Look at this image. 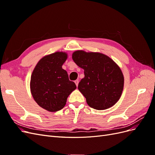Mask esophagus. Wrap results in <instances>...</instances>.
Masks as SVG:
<instances>
[{"label":"esophagus","instance_id":"1","mask_svg":"<svg viewBox=\"0 0 155 155\" xmlns=\"http://www.w3.org/2000/svg\"><path fill=\"white\" fill-rule=\"evenodd\" d=\"M74 82H75V83H76V86L78 87V83H79V81L78 80V79H76V81H75Z\"/></svg>","mask_w":155,"mask_h":155}]
</instances>
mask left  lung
I'll return each instance as SVG.
<instances>
[{"instance_id":"1","label":"left lung","mask_w":155,"mask_h":155,"mask_svg":"<svg viewBox=\"0 0 155 155\" xmlns=\"http://www.w3.org/2000/svg\"><path fill=\"white\" fill-rule=\"evenodd\" d=\"M72 59L84 70L85 77L79 83L78 89L88 106L96 110L113 106L120 98L124 85L118 64L105 54L83 50L74 51Z\"/></svg>"}]
</instances>
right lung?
Segmentation results:
<instances>
[{
	"instance_id": "add662e5",
	"label": "right lung",
	"mask_w": 155,
	"mask_h": 155,
	"mask_svg": "<svg viewBox=\"0 0 155 155\" xmlns=\"http://www.w3.org/2000/svg\"><path fill=\"white\" fill-rule=\"evenodd\" d=\"M67 54L57 51L46 55L37 63L32 72L30 91L34 100L41 107L50 112H57L66 105L68 96L76 88L69 80L62 66Z\"/></svg>"
}]
</instances>
